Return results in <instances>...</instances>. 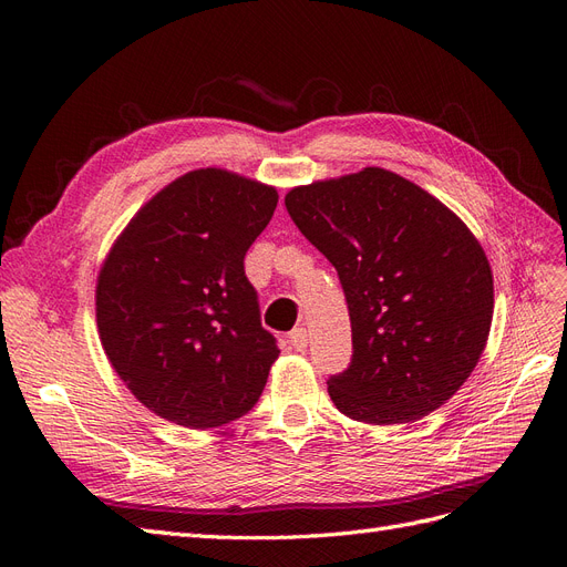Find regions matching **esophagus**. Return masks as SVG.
I'll return each mask as SVG.
<instances>
[{
	"label": "esophagus",
	"instance_id": "esophagus-1",
	"mask_svg": "<svg viewBox=\"0 0 567 567\" xmlns=\"http://www.w3.org/2000/svg\"><path fill=\"white\" fill-rule=\"evenodd\" d=\"M288 340H290V346H293L298 352H302V350H307V342H310V333H307V329H293L288 333Z\"/></svg>",
	"mask_w": 567,
	"mask_h": 567
}]
</instances>
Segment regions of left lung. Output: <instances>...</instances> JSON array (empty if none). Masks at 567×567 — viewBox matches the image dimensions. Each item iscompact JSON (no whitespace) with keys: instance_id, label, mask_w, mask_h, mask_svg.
Here are the masks:
<instances>
[{"instance_id":"obj_1","label":"left lung","mask_w":567,"mask_h":567,"mask_svg":"<svg viewBox=\"0 0 567 567\" xmlns=\"http://www.w3.org/2000/svg\"><path fill=\"white\" fill-rule=\"evenodd\" d=\"M286 210L346 290L352 362L331 375L342 414L373 425L431 414L487 346L494 281L473 231L383 167L290 188Z\"/></svg>"}]
</instances>
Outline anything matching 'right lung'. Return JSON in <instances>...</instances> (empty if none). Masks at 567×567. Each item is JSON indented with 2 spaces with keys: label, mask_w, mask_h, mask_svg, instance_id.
Segmentation results:
<instances>
[{
  "label": "right lung",
  "mask_w": 567,
  "mask_h": 567,
  "mask_svg": "<svg viewBox=\"0 0 567 567\" xmlns=\"http://www.w3.org/2000/svg\"><path fill=\"white\" fill-rule=\"evenodd\" d=\"M277 188L221 167L192 169L144 203L96 277L99 338L153 414L192 431L246 416L277 340L260 323L244 257Z\"/></svg>",
  "instance_id": "right-lung-1"
}]
</instances>
